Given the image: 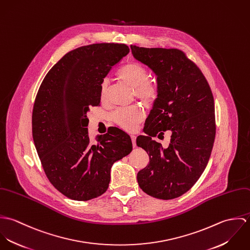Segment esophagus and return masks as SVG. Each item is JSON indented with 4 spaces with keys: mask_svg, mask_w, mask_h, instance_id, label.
<instances>
[{
    "mask_svg": "<svg viewBox=\"0 0 250 250\" xmlns=\"http://www.w3.org/2000/svg\"><path fill=\"white\" fill-rule=\"evenodd\" d=\"M131 139H132V143H133V146L135 147V146H136V139H137V138H136V136L132 135V136H131Z\"/></svg>",
    "mask_w": 250,
    "mask_h": 250,
    "instance_id": "34e87169",
    "label": "esophagus"
}]
</instances>
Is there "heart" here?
Here are the masks:
<instances>
[{
    "label": "heart",
    "mask_w": 250,
    "mask_h": 250,
    "mask_svg": "<svg viewBox=\"0 0 250 250\" xmlns=\"http://www.w3.org/2000/svg\"><path fill=\"white\" fill-rule=\"evenodd\" d=\"M119 77L134 86L135 94L144 104H153L160 93L158 83L148 78V71L143 64L132 62L122 66L118 71ZM107 95V81L101 83V97ZM143 111L139 107L118 108L112 114L113 121L127 131H133L143 119Z\"/></svg>",
    "instance_id": "heart-1"
}]
</instances>
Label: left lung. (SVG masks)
Returning <instances> with one entry per match:
<instances>
[{
	"mask_svg": "<svg viewBox=\"0 0 250 250\" xmlns=\"http://www.w3.org/2000/svg\"><path fill=\"white\" fill-rule=\"evenodd\" d=\"M138 61L157 75L160 93L144 123L138 146L149 155L139 171V186L158 199L177 198L192 188L206 168L215 138L214 96L198 66L178 49L131 45ZM172 132L167 148L151 141Z\"/></svg>",
	"mask_w": 250,
	"mask_h": 250,
	"instance_id": "1",
	"label": "left lung"
}]
</instances>
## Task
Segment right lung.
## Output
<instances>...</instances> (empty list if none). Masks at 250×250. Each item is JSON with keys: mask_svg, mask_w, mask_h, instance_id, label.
<instances>
[{"mask_svg": "<svg viewBox=\"0 0 250 250\" xmlns=\"http://www.w3.org/2000/svg\"><path fill=\"white\" fill-rule=\"evenodd\" d=\"M129 52L118 43L72 50L47 73L36 94L32 126L38 157L50 183L73 200L103 194L112 164L132 151L124 131L109 127L93 144L86 128L89 107L100 106L104 78Z\"/></svg>", "mask_w": 250, "mask_h": 250, "instance_id": "obj_1", "label": "right lung"}]
</instances>
